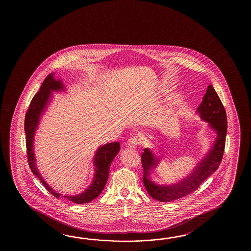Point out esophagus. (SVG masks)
<instances>
[{
  "label": "esophagus",
  "instance_id": "34e87169",
  "mask_svg": "<svg viewBox=\"0 0 251 251\" xmlns=\"http://www.w3.org/2000/svg\"><path fill=\"white\" fill-rule=\"evenodd\" d=\"M127 145L130 148H137L139 145L138 139L136 137H131L128 140Z\"/></svg>",
  "mask_w": 251,
  "mask_h": 251
}]
</instances>
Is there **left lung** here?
Here are the masks:
<instances>
[{
    "mask_svg": "<svg viewBox=\"0 0 251 251\" xmlns=\"http://www.w3.org/2000/svg\"><path fill=\"white\" fill-rule=\"evenodd\" d=\"M197 112L202 119L208 122L210 127L217 133V137L208 154L199 162L192 174L186 179L173 186L156 185L151 180L150 173L158 163V160L148 148H145L142 153L144 187L151 198L160 202H171L196 191L210 175L216 171L222 161L227 133V116L218 94L211 84Z\"/></svg>",
    "mask_w": 251,
    "mask_h": 251,
    "instance_id": "left-lung-1",
    "label": "left lung"
}]
</instances>
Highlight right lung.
<instances>
[{
  "instance_id": "obj_1",
  "label": "right lung",
  "mask_w": 251,
  "mask_h": 251,
  "mask_svg": "<svg viewBox=\"0 0 251 251\" xmlns=\"http://www.w3.org/2000/svg\"><path fill=\"white\" fill-rule=\"evenodd\" d=\"M64 89V85L61 80H54L53 74L47 76V78L43 81L40 90L33 97L32 100L28 107L26 116H25V132H26V147H27V162L30 170L35 176H38L39 180L42 182L44 187L48 189L49 193H51L53 197L56 198H60L59 193L54 192L51 187L48 186L46 182L44 181L42 176L38 173V169L35 163V157L33 152V140L35 131L38 127V121L43 112L44 108L47 107L50 98H51V91H61ZM120 150V144L118 142L110 143L105 144L100 147L97 151L96 154L94 157V166H95V176L93 181L89 188L85 192L75 196V197H67L70 201L74 203H90L93 199L98 198L104 187L106 185L109 174V168L110 164L118 154Z\"/></svg>"
}]
</instances>
